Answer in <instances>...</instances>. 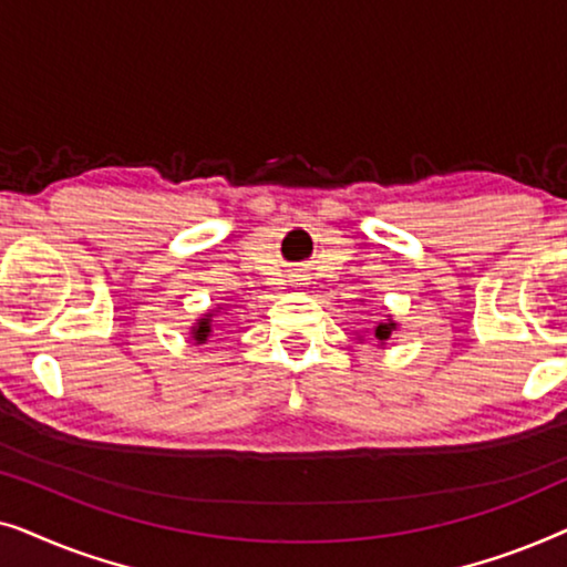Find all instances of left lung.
Instances as JSON below:
<instances>
[{"label":"left lung","instance_id":"obj_1","mask_svg":"<svg viewBox=\"0 0 567 567\" xmlns=\"http://www.w3.org/2000/svg\"><path fill=\"white\" fill-rule=\"evenodd\" d=\"M394 330H398V322L392 320V315H384L382 320H377L374 328H371V338H374L379 346H384L386 340L392 338ZM363 332H369V330H363ZM359 340H363V336H359Z\"/></svg>","mask_w":567,"mask_h":567}]
</instances>
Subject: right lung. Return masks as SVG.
I'll list each match as a JSON object with an SVG mask.
<instances>
[{
  "mask_svg": "<svg viewBox=\"0 0 567 567\" xmlns=\"http://www.w3.org/2000/svg\"><path fill=\"white\" fill-rule=\"evenodd\" d=\"M221 312H224V307L216 305L214 309H208V312L200 315L198 320L190 324L193 346H204V343H208V340L216 336V320H214V317H219Z\"/></svg>",
  "mask_w": 567,
  "mask_h": 567,
  "instance_id": "obj_1",
  "label": "right lung"
}]
</instances>
